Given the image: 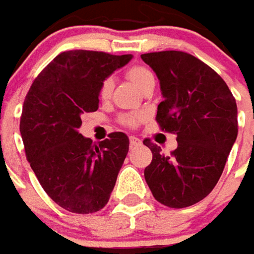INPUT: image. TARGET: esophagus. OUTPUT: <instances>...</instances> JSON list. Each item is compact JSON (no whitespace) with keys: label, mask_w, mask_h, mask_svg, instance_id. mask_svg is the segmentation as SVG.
<instances>
[{"label":"esophagus","mask_w":254,"mask_h":254,"mask_svg":"<svg viewBox=\"0 0 254 254\" xmlns=\"http://www.w3.org/2000/svg\"><path fill=\"white\" fill-rule=\"evenodd\" d=\"M141 143L137 137H134V136H130L129 137V144H130V147H134V145H138V144Z\"/></svg>","instance_id":"esophagus-1"}]
</instances>
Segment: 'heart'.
<instances>
[{
    "label": "heart",
    "mask_w": 254,
    "mask_h": 254,
    "mask_svg": "<svg viewBox=\"0 0 254 254\" xmlns=\"http://www.w3.org/2000/svg\"><path fill=\"white\" fill-rule=\"evenodd\" d=\"M127 77L132 81L134 85H137L138 88H141L144 84L148 83L151 80H154V74L149 70L148 67L140 65V64H134L132 66H129L125 70ZM111 92H113V80L110 77H106L102 80L99 85V98L102 100L110 99ZM141 120V116L138 113H130V114H124L120 117V122L124 124L125 127H136Z\"/></svg>",
    "instance_id": "heart-1"
}]
</instances>
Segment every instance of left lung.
Returning <instances> with one entry per match:
<instances>
[{
    "mask_svg": "<svg viewBox=\"0 0 254 254\" xmlns=\"http://www.w3.org/2000/svg\"><path fill=\"white\" fill-rule=\"evenodd\" d=\"M160 81L163 102L156 122L177 134L170 155L144 138L152 160L144 170L154 197L166 207L185 208L207 197L223 173L238 134L237 103L218 73L189 53L141 54Z\"/></svg>",
    "mask_w": 254,
    "mask_h": 254,
    "instance_id": "1",
    "label": "left lung"
}]
</instances>
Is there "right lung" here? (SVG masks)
<instances>
[{
	"mask_svg": "<svg viewBox=\"0 0 254 254\" xmlns=\"http://www.w3.org/2000/svg\"><path fill=\"white\" fill-rule=\"evenodd\" d=\"M130 54L70 50L58 54L25 96L20 133L25 156L53 201L74 213L105 207L129 151L125 133L99 145L77 132L81 114L99 107L102 80L130 61Z\"/></svg>",
	"mask_w": 254,
	"mask_h": 254,
	"instance_id": "add662e5",
	"label": "right lung"
}]
</instances>
